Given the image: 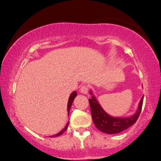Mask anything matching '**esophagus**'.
<instances>
[{"mask_svg":"<svg viewBox=\"0 0 161 161\" xmlns=\"http://www.w3.org/2000/svg\"><path fill=\"white\" fill-rule=\"evenodd\" d=\"M88 90H89V88L87 85H82L80 88V91L83 94H87L88 92Z\"/></svg>","mask_w":161,"mask_h":161,"instance_id":"1","label":"esophagus"}]
</instances>
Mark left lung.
Here are the masks:
<instances>
[{"label":"left lung","mask_w":161,"mask_h":161,"mask_svg":"<svg viewBox=\"0 0 161 161\" xmlns=\"http://www.w3.org/2000/svg\"><path fill=\"white\" fill-rule=\"evenodd\" d=\"M90 93L92 94V92H90ZM143 99L144 96L140 101L139 108L134 115L127 118H117L106 114L99 105L95 97L92 96V98H90L88 101H89L92 118L95 125L98 130L108 134L118 133L126 130L129 127L136 123L139 118L143 104Z\"/></svg>","instance_id":"1"}]
</instances>
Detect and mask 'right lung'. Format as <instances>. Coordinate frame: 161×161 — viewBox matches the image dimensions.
Wrapping results in <instances>:
<instances>
[{
	"instance_id": "right-lung-1",
	"label": "right lung",
	"mask_w": 161,
	"mask_h": 161,
	"mask_svg": "<svg viewBox=\"0 0 161 161\" xmlns=\"http://www.w3.org/2000/svg\"><path fill=\"white\" fill-rule=\"evenodd\" d=\"M76 96H77V93H76V91H74V92H72V93L71 94V96H70L69 99V103H68V113H69V110H70V108H71V106L72 105V103H73L74 98H76ZM68 125H69V123H67V125H66V126L65 127L64 129H63L62 130H60V132H59L58 133H57V134L52 136H50V137H56V136H60V135L62 134V133L64 132V131L66 130V129L68 128Z\"/></svg>"
}]
</instances>
